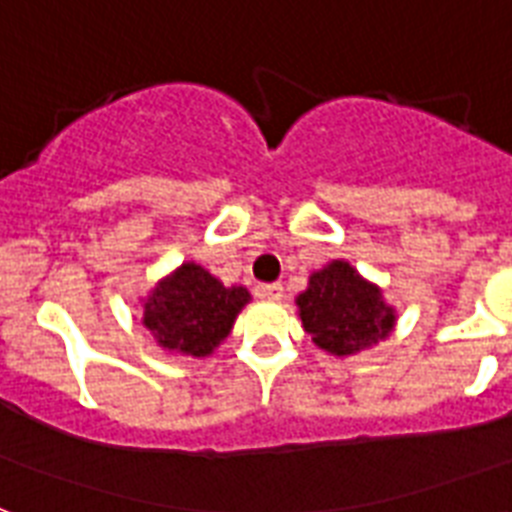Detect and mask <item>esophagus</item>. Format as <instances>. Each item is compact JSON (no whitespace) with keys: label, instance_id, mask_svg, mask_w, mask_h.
I'll return each instance as SVG.
<instances>
[{"label":"esophagus","instance_id":"esophagus-1","mask_svg":"<svg viewBox=\"0 0 512 512\" xmlns=\"http://www.w3.org/2000/svg\"><path fill=\"white\" fill-rule=\"evenodd\" d=\"M257 297H263V300H281L284 297V287L281 284H260L255 289Z\"/></svg>","mask_w":512,"mask_h":512}]
</instances>
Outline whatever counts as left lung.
<instances>
[{
  "mask_svg": "<svg viewBox=\"0 0 512 512\" xmlns=\"http://www.w3.org/2000/svg\"><path fill=\"white\" fill-rule=\"evenodd\" d=\"M297 305L305 332L335 356H350L388 337L396 319L382 303L380 289L342 260L313 273Z\"/></svg>",
  "mask_w": 512,
  "mask_h": 512,
  "instance_id": "1",
  "label": "left lung"
}]
</instances>
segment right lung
<instances>
[{"label":"right lung","instance_id":"1","mask_svg":"<svg viewBox=\"0 0 512 512\" xmlns=\"http://www.w3.org/2000/svg\"><path fill=\"white\" fill-rule=\"evenodd\" d=\"M247 303L244 287H223L201 265L185 263L148 297L143 324L164 350L199 358L228 337Z\"/></svg>","mask_w":512,"mask_h":512}]
</instances>
